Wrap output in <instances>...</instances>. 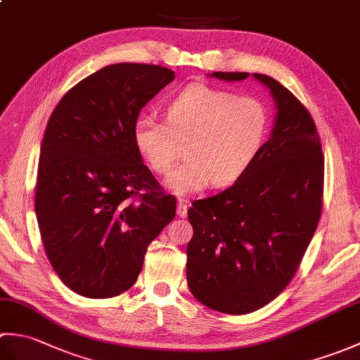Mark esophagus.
<instances>
[{
	"label": "esophagus",
	"mask_w": 360,
	"mask_h": 360,
	"mask_svg": "<svg viewBox=\"0 0 360 360\" xmlns=\"http://www.w3.org/2000/svg\"><path fill=\"white\" fill-rule=\"evenodd\" d=\"M178 217L179 218H186L187 217V201L179 198L178 201Z\"/></svg>",
	"instance_id": "obj_1"
}]
</instances>
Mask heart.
<instances>
[{
  "instance_id": "1",
  "label": "heart",
  "mask_w": 360,
  "mask_h": 360,
  "mask_svg": "<svg viewBox=\"0 0 360 360\" xmlns=\"http://www.w3.org/2000/svg\"><path fill=\"white\" fill-rule=\"evenodd\" d=\"M167 122L141 117L134 141L150 168L167 174L184 155L187 162L167 181L176 195L226 187L254 162L267 131L264 105L254 97L204 83L187 86L167 105Z\"/></svg>"
}]
</instances>
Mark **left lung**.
Wrapping results in <instances>:
<instances>
[{"label":"left lung","instance_id":"left-lung-1","mask_svg":"<svg viewBox=\"0 0 360 360\" xmlns=\"http://www.w3.org/2000/svg\"><path fill=\"white\" fill-rule=\"evenodd\" d=\"M240 82L249 72H213ZM277 108L269 141L235 184L188 209L187 283L198 302L249 314L292 280L314 235L323 201L325 160L314 120L302 102L264 74Z\"/></svg>","mask_w":360,"mask_h":360}]
</instances>
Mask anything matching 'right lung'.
<instances>
[{
  "instance_id": "right-lung-1",
  "label": "right lung",
  "mask_w": 360,
  "mask_h": 360,
  "mask_svg": "<svg viewBox=\"0 0 360 360\" xmlns=\"http://www.w3.org/2000/svg\"><path fill=\"white\" fill-rule=\"evenodd\" d=\"M174 72L116 63L71 88L52 111L40 148L35 213L49 262L75 294L108 298L131 288L148 244L176 215L142 162L139 112Z\"/></svg>"
}]
</instances>
